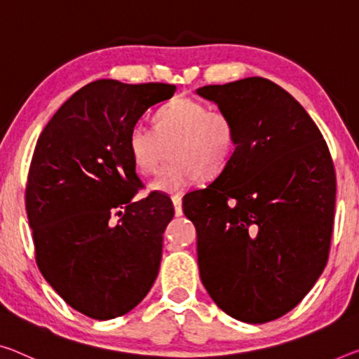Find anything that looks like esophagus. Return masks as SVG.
<instances>
[{"label": "esophagus", "mask_w": 359, "mask_h": 359, "mask_svg": "<svg viewBox=\"0 0 359 359\" xmlns=\"http://www.w3.org/2000/svg\"><path fill=\"white\" fill-rule=\"evenodd\" d=\"M172 201L175 207V215L176 217H181V215H183V198H181V196L176 194L172 197Z\"/></svg>", "instance_id": "1"}]
</instances>
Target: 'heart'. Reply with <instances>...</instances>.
Returning a JSON list of instances; mask_svg holds the SVG:
<instances>
[{
	"label": "heart",
	"instance_id": "heart-1",
	"mask_svg": "<svg viewBox=\"0 0 359 359\" xmlns=\"http://www.w3.org/2000/svg\"><path fill=\"white\" fill-rule=\"evenodd\" d=\"M237 142L236 123L222 109H208L192 97H175L154 114V130L135 125L126 146L135 168L152 175L161 165L165 146L168 158L152 181L156 191H184L197 178L212 180L233 158Z\"/></svg>",
	"mask_w": 359,
	"mask_h": 359
}]
</instances>
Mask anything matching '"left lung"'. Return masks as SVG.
I'll return each instance as SVG.
<instances>
[{
    "label": "left lung",
    "instance_id": "left-lung-1",
    "mask_svg": "<svg viewBox=\"0 0 359 359\" xmlns=\"http://www.w3.org/2000/svg\"><path fill=\"white\" fill-rule=\"evenodd\" d=\"M233 117L236 151L205 189L183 198L202 284L224 313L263 324L295 308L327 263L335 170L316 123L271 80L198 88Z\"/></svg>",
    "mask_w": 359,
    "mask_h": 359
}]
</instances>
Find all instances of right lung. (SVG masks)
<instances>
[{
  "mask_svg": "<svg viewBox=\"0 0 359 359\" xmlns=\"http://www.w3.org/2000/svg\"><path fill=\"white\" fill-rule=\"evenodd\" d=\"M175 91L96 80L60 106L36 141L25 186L35 260L85 316H122L157 278L173 203L157 191L133 201L142 181L126 140L141 115Z\"/></svg>",
  "mask_w": 359,
  "mask_h": 359,
  "instance_id": "obj_1",
  "label": "right lung"
}]
</instances>
